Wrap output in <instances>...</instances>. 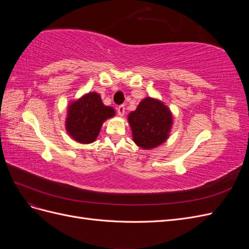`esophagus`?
Returning <instances> with one entry per match:
<instances>
[{
  "instance_id": "34e87169",
  "label": "esophagus",
  "mask_w": 249,
  "mask_h": 249,
  "mask_svg": "<svg viewBox=\"0 0 249 249\" xmlns=\"http://www.w3.org/2000/svg\"><path fill=\"white\" fill-rule=\"evenodd\" d=\"M117 112H118V115H119V116H124V115L125 108H124V105H120V106H118Z\"/></svg>"
}]
</instances>
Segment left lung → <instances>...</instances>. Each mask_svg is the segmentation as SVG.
Instances as JSON below:
<instances>
[{
    "label": "left lung",
    "mask_w": 249,
    "mask_h": 249,
    "mask_svg": "<svg viewBox=\"0 0 249 249\" xmlns=\"http://www.w3.org/2000/svg\"><path fill=\"white\" fill-rule=\"evenodd\" d=\"M127 122L134 142L143 149H152L168 139L173 117L162 101L147 96L127 115Z\"/></svg>",
    "instance_id": "left-lung-1"
}]
</instances>
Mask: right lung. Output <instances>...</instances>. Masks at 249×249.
<instances>
[{
	"mask_svg": "<svg viewBox=\"0 0 249 249\" xmlns=\"http://www.w3.org/2000/svg\"><path fill=\"white\" fill-rule=\"evenodd\" d=\"M114 115L115 110L105 106L99 93L90 91L70 103L65 129L74 141L89 144L96 140L103 124Z\"/></svg>",
	"mask_w": 249,
	"mask_h": 249,
	"instance_id": "obj_1",
	"label": "right lung"
}]
</instances>
